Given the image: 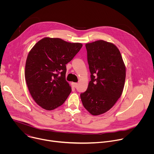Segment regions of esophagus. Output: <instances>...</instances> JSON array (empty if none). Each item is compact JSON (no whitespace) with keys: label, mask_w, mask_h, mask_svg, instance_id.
<instances>
[{"label":"esophagus","mask_w":154,"mask_h":154,"mask_svg":"<svg viewBox=\"0 0 154 154\" xmlns=\"http://www.w3.org/2000/svg\"><path fill=\"white\" fill-rule=\"evenodd\" d=\"M77 85H78V83H74V82H72V86H73V87H74V88L77 87Z\"/></svg>","instance_id":"obj_1"}]
</instances>
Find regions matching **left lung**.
Listing matches in <instances>:
<instances>
[{"label":"left lung","mask_w":154,"mask_h":154,"mask_svg":"<svg viewBox=\"0 0 154 154\" xmlns=\"http://www.w3.org/2000/svg\"><path fill=\"white\" fill-rule=\"evenodd\" d=\"M85 46L91 81L80 98L86 110L97 116L111 109L121 97L125 66L120 51L112 42L98 40Z\"/></svg>","instance_id":"left-lung-1"}]
</instances>
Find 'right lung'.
<instances>
[{
    "label": "right lung",
    "mask_w": 154,
    "mask_h": 154,
    "mask_svg": "<svg viewBox=\"0 0 154 154\" xmlns=\"http://www.w3.org/2000/svg\"><path fill=\"white\" fill-rule=\"evenodd\" d=\"M82 46L79 42L46 37L36 42L29 52L25 78L32 98L42 108L52 110L67 99L71 87L66 80V64Z\"/></svg>",
    "instance_id": "add662e5"
}]
</instances>
